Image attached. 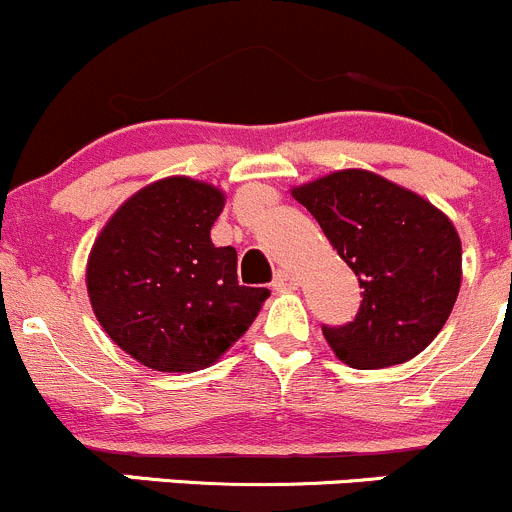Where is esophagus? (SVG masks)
Segmentation results:
<instances>
[{"label":"esophagus","instance_id":"34e87169","mask_svg":"<svg viewBox=\"0 0 512 512\" xmlns=\"http://www.w3.org/2000/svg\"><path fill=\"white\" fill-rule=\"evenodd\" d=\"M297 285H299L297 277L289 275L287 270H280L275 275V280H272V287H275V289H294Z\"/></svg>","mask_w":512,"mask_h":512}]
</instances>
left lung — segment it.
I'll return each mask as SVG.
<instances>
[{"instance_id":"obj_1","label":"left lung","mask_w":512,"mask_h":512,"mask_svg":"<svg viewBox=\"0 0 512 512\" xmlns=\"http://www.w3.org/2000/svg\"><path fill=\"white\" fill-rule=\"evenodd\" d=\"M359 277L354 322L322 327L354 369L404 364L436 339L461 289V237L426 198L349 168L292 188Z\"/></svg>"}]
</instances>
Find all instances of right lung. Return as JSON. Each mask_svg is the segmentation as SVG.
I'll use <instances>...</instances> for the list:
<instances>
[{
	"instance_id": "obj_1",
	"label": "right lung",
	"mask_w": 512,
	"mask_h": 512,
	"mask_svg": "<svg viewBox=\"0 0 512 512\" xmlns=\"http://www.w3.org/2000/svg\"><path fill=\"white\" fill-rule=\"evenodd\" d=\"M225 193L203 180H156L103 225L86 265V289L103 332L153 371L188 374L215 364L270 297L237 282L235 247L210 227Z\"/></svg>"
}]
</instances>
